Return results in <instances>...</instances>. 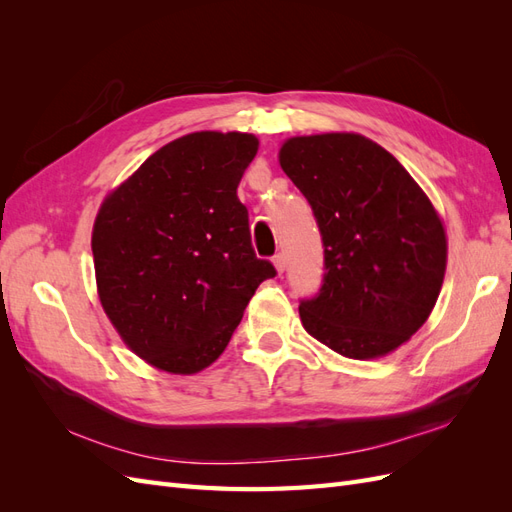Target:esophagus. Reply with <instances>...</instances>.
Here are the masks:
<instances>
[{"mask_svg": "<svg viewBox=\"0 0 512 512\" xmlns=\"http://www.w3.org/2000/svg\"><path fill=\"white\" fill-rule=\"evenodd\" d=\"M273 265H275L277 273H284V271H286V256H284L282 252L275 254V256H273Z\"/></svg>", "mask_w": 512, "mask_h": 512, "instance_id": "esophagus-1", "label": "esophagus"}]
</instances>
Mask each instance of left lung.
<instances>
[{
  "mask_svg": "<svg viewBox=\"0 0 512 512\" xmlns=\"http://www.w3.org/2000/svg\"><path fill=\"white\" fill-rule=\"evenodd\" d=\"M322 237L305 331L348 359L389 354L423 327L442 288L446 235L436 209L389 151L361 134L297 136L280 151Z\"/></svg>",
  "mask_w": 512,
  "mask_h": 512,
  "instance_id": "1",
  "label": "left lung"
}]
</instances>
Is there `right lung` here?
Listing matches in <instances>:
<instances>
[{
  "instance_id": "add662e5",
  "label": "right lung",
  "mask_w": 512,
  "mask_h": 512,
  "mask_svg": "<svg viewBox=\"0 0 512 512\" xmlns=\"http://www.w3.org/2000/svg\"><path fill=\"white\" fill-rule=\"evenodd\" d=\"M256 151L252 134L181 136L104 200L91 237L100 301L153 367L196 374L211 365L256 288L277 275L256 256L237 196Z\"/></svg>"
}]
</instances>
